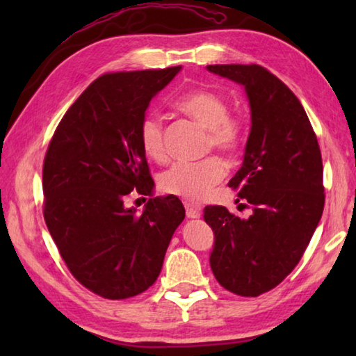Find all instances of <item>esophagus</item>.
<instances>
[{"label": "esophagus", "instance_id": "esophagus-1", "mask_svg": "<svg viewBox=\"0 0 356 356\" xmlns=\"http://www.w3.org/2000/svg\"><path fill=\"white\" fill-rule=\"evenodd\" d=\"M185 213H186V218H191V220L200 218V216H201L200 209L195 207V206H191V204H188V202L185 204Z\"/></svg>", "mask_w": 356, "mask_h": 356}]
</instances>
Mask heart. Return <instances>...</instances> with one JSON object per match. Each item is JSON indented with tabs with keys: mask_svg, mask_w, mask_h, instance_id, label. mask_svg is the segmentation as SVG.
I'll list each match as a JSON object with an SVG mask.
<instances>
[{
	"mask_svg": "<svg viewBox=\"0 0 356 356\" xmlns=\"http://www.w3.org/2000/svg\"><path fill=\"white\" fill-rule=\"evenodd\" d=\"M176 108L209 129V143L221 152L234 154L243 141V122L229 116V106L221 95L206 89L184 94L176 100ZM140 143L150 160L163 161L166 147L161 119L155 114L141 120ZM226 176V166L218 156H209L195 163H176L160 177L165 193L188 201H204Z\"/></svg>",
	"mask_w": 356,
	"mask_h": 356,
	"instance_id": "1",
	"label": "heart"
}]
</instances>
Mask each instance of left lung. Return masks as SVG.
<instances>
[{"mask_svg":"<svg viewBox=\"0 0 356 356\" xmlns=\"http://www.w3.org/2000/svg\"><path fill=\"white\" fill-rule=\"evenodd\" d=\"M207 70L243 86L251 111L243 163L229 180L251 215L238 218L222 206L204 209L215 236L210 268L229 292L257 297L292 272L321 221L322 155L308 114L280 78L257 64Z\"/></svg>","mask_w":356,"mask_h":356,"instance_id":"8db88e82","label":"left lung"}]
</instances>
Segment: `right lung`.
<instances>
[{"label":"right lung","instance_id":"add662e5","mask_svg":"<svg viewBox=\"0 0 356 356\" xmlns=\"http://www.w3.org/2000/svg\"><path fill=\"white\" fill-rule=\"evenodd\" d=\"M180 69L102 75L64 114L48 146L47 227L70 273L104 298H130L152 286L185 218L172 195L149 197L143 213L125 206L134 190L152 196L140 125Z\"/></svg>","mask_w":356,"mask_h":356}]
</instances>
